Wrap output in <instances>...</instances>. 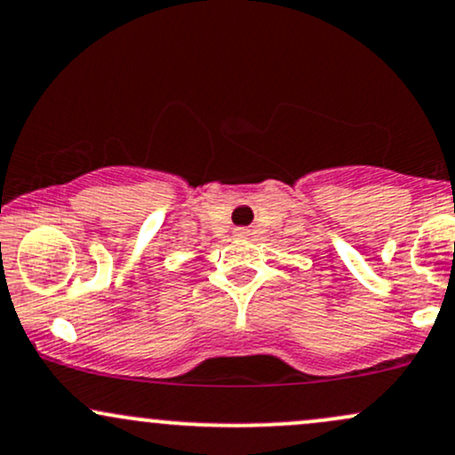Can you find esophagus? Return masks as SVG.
<instances>
[{"mask_svg":"<svg viewBox=\"0 0 455 455\" xmlns=\"http://www.w3.org/2000/svg\"><path fill=\"white\" fill-rule=\"evenodd\" d=\"M237 235H239V237H242V235H245L243 228H237Z\"/></svg>","mask_w":455,"mask_h":455,"instance_id":"esophagus-1","label":"esophagus"}]
</instances>
